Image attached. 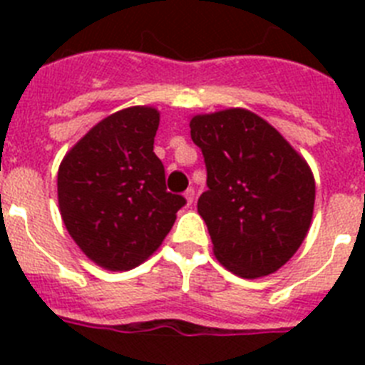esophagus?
Returning <instances> with one entry per match:
<instances>
[{
  "instance_id": "obj_1",
  "label": "esophagus",
  "mask_w": 365,
  "mask_h": 365,
  "mask_svg": "<svg viewBox=\"0 0 365 365\" xmlns=\"http://www.w3.org/2000/svg\"><path fill=\"white\" fill-rule=\"evenodd\" d=\"M185 199H186V205H192V202H193V199H195V190H193V188H188V190H186V192H185Z\"/></svg>"
}]
</instances>
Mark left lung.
<instances>
[{"mask_svg":"<svg viewBox=\"0 0 365 365\" xmlns=\"http://www.w3.org/2000/svg\"><path fill=\"white\" fill-rule=\"evenodd\" d=\"M206 164L197 201L222 267L241 278L272 274L294 256L311 227L314 177L276 128L232 108L190 120Z\"/></svg>","mask_w":365,"mask_h":365,"instance_id":"left-lung-1","label":"left lung"}]
</instances>
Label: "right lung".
I'll return each mask as SVG.
<instances>
[{
	"label": "right lung",
	"instance_id": "right-lung-1",
	"mask_svg": "<svg viewBox=\"0 0 365 365\" xmlns=\"http://www.w3.org/2000/svg\"><path fill=\"white\" fill-rule=\"evenodd\" d=\"M159 120L148 106L113 113L71 148L58 170L63 225L82 252L108 270L146 261L186 205L166 190L153 151Z\"/></svg>",
	"mask_w": 365,
	"mask_h": 365
}]
</instances>
